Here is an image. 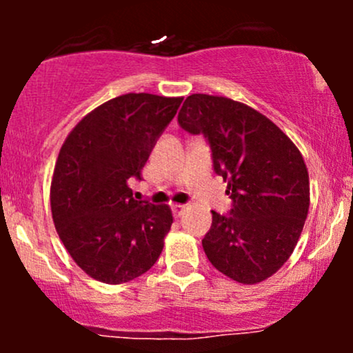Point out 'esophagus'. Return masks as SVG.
I'll return each instance as SVG.
<instances>
[{"label":"esophagus","instance_id":"obj_1","mask_svg":"<svg viewBox=\"0 0 353 353\" xmlns=\"http://www.w3.org/2000/svg\"><path fill=\"white\" fill-rule=\"evenodd\" d=\"M184 210H185L184 204H174L172 205V212H174V216H176V217H181Z\"/></svg>","mask_w":353,"mask_h":353}]
</instances>
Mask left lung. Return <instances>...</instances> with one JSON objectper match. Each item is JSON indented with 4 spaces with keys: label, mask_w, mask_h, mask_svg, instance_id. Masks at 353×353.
I'll list each match as a JSON object with an SVG mask.
<instances>
[{
    "label": "left lung",
    "mask_w": 353,
    "mask_h": 353,
    "mask_svg": "<svg viewBox=\"0 0 353 353\" xmlns=\"http://www.w3.org/2000/svg\"><path fill=\"white\" fill-rule=\"evenodd\" d=\"M177 123L205 137L232 199L228 214L212 210L202 239L210 264L241 283L265 281L294 252L309 212L302 154L264 114L221 96H189Z\"/></svg>",
    "instance_id": "left-lung-1"
}]
</instances>
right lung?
Wrapping results in <instances>:
<instances>
[{"label": "right lung", "mask_w": 353, "mask_h": 353, "mask_svg": "<svg viewBox=\"0 0 353 353\" xmlns=\"http://www.w3.org/2000/svg\"><path fill=\"white\" fill-rule=\"evenodd\" d=\"M182 98L129 92L101 104L66 137L51 182L56 230L74 262L104 283L148 272L172 224L168 205L136 201L149 154Z\"/></svg>", "instance_id": "obj_1"}]
</instances>
